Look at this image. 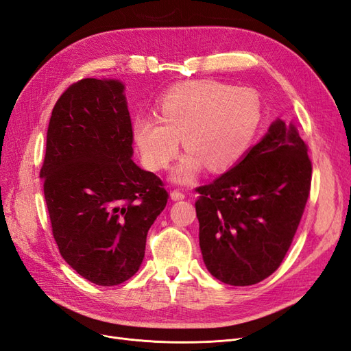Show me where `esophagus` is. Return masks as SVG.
Instances as JSON below:
<instances>
[{
	"mask_svg": "<svg viewBox=\"0 0 351 351\" xmlns=\"http://www.w3.org/2000/svg\"><path fill=\"white\" fill-rule=\"evenodd\" d=\"M186 197V193L180 192V190H173L171 192V199L173 200H183Z\"/></svg>",
	"mask_w": 351,
	"mask_h": 351,
	"instance_id": "1",
	"label": "esophagus"
}]
</instances>
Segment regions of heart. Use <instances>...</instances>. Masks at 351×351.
Masks as SVG:
<instances>
[{"instance_id":"heart-1","label":"heart","mask_w":351,"mask_h":351,"mask_svg":"<svg viewBox=\"0 0 351 351\" xmlns=\"http://www.w3.org/2000/svg\"><path fill=\"white\" fill-rule=\"evenodd\" d=\"M156 114L133 119L137 151L147 168L162 169L177 155L182 137L187 152L173 177L187 183L206 165L226 171L247 154L262 123V104L250 89L195 80L168 89L156 102Z\"/></svg>"}]
</instances>
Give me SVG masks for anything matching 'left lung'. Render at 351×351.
Returning <instances> with one entry per match:
<instances>
[{"instance_id":"1","label":"left lung","mask_w":351,"mask_h":351,"mask_svg":"<svg viewBox=\"0 0 351 351\" xmlns=\"http://www.w3.org/2000/svg\"><path fill=\"white\" fill-rule=\"evenodd\" d=\"M312 162L295 127L277 120L226 174L196 189L199 246L208 271L252 285L278 269L311 192Z\"/></svg>"}]
</instances>
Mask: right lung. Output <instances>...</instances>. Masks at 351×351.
<instances>
[{
	"label": "right lung",
	"mask_w": 351,
	"mask_h": 351,
	"mask_svg": "<svg viewBox=\"0 0 351 351\" xmlns=\"http://www.w3.org/2000/svg\"><path fill=\"white\" fill-rule=\"evenodd\" d=\"M119 80L82 79L58 98L40 168L61 256L83 278L119 285L139 269L164 210L162 180L133 161L130 112Z\"/></svg>",
	"instance_id": "obj_1"
}]
</instances>
